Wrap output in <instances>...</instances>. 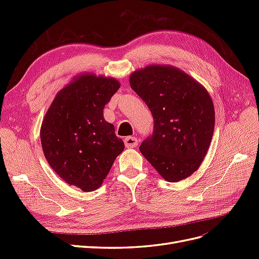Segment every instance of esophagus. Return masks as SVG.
Returning a JSON list of instances; mask_svg holds the SVG:
<instances>
[{"label":"esophagus","mask_w":259,"mask_h":259,"mask_svg":"<svg viewBox=\"0 0 259 259\" xmlns=\"http://www.w3.org/2000/svg\"><path fill=\"white\" fill-rule=\"evenodd\" d=\"M124 144L126 148H135L138 145V140L134 136H128L124 139Z\"/></svg>","instance_id":"esophagus-1"}]
</instances>
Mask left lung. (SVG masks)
Returning a JSON list of instances; mask_svg holds the SVG:
<instances>
[{"mask_svg":"<svg viewBox=\"0 0 259 259\" xmlns=\"http://www.w3.org/2000/svg\"><path fill=\"white\" fill-rule=\"evenodd\" d=\"M130 83L153 116V132L140 145V152L165 180L189 177L201 165L213 137L215 111L209 94L171 66L137 70Z\"/></svg>","mask_w":259,"mask_h":259,"instance_id":"8db88e82","label":"left lung"}]
</instances>
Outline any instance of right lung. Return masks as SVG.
<instances>
[{"mask_svg": "<svg viewBox=\"0 0 259 259\" xmlns=\"http://www.w3.org/2000/svg\"><path fill=\"white\" fill-rule=\"evenodd\" d=\"M120 88L112 77L82 74L62 89L45 114L41 144L57 175L82 191L103 184L115 158L124 150L104 108Z\"/></svg>", "mask_w": 259, "mask_h": 259, "instance_id": "right-lung-1", "label": "right lung"}]
</instances>
